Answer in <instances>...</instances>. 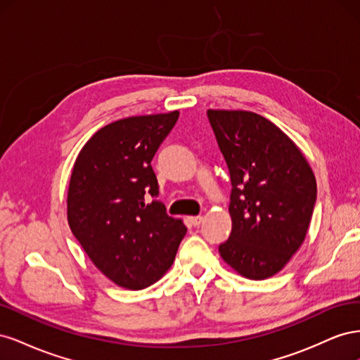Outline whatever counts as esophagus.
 <instances>
[{"label": "esophagus", "instance_id": "obj_1", "mask_svg": "<svg viewBox=\"0 0 360 360\" xmlns=\"http://www.w3.org/2000/svg\"><path fill=\"white\" fill-rule=\"evenodd\" d=\"M189 222H191L193 226H198V225L202 222V216H191V217H189Z\"/></svg>", "mask_w": 360, "mask_h": 360}]
</instances>
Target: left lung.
<instances>
[{"label": "left lung", "mask_w": 360, "mask_h": 360, "mask_svg": "<svg viewBox=\"0 0 360 360\" xmlns=\"http://www.w3.org/2000/svg\"><path fill=\"white\" fill-rule=\"evenodd\" d=\"M231 179V234L219 254L249 279L276 275L304 240L317 183L297 146L249 111H207Z\"/></svg>", "instance_id": "8db88e82"}]
</instances>
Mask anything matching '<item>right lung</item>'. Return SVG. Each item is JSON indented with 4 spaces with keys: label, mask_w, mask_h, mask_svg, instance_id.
I'll return each mask as SVG.
<instances>
[{
    "label": "right lung",
    "mask_w": 360,
    "mask_h": 360,
    "mask_svg": "<svg viewBox=\"0 0 360 360\" xmlns=\"http://www.w3.org/2000/svg\"><path fill=\"white\" fill-rule=\"evenodd\" d=\"M179 111L106 124L76 158L68 192L73 236L102 274L127 290L155 284L171 267L188 228L158 201L151 159Z\"/></svg>",
    "instance_id": "right-lung-1"
}]
</instances>
